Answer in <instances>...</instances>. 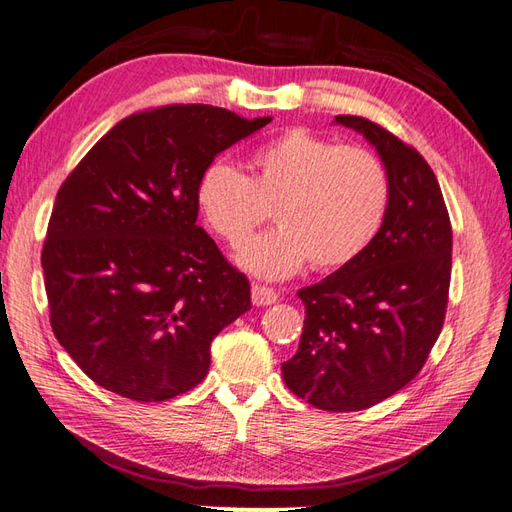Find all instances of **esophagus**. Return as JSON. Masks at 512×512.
<instances>
[{
	"label": "esophagus",
	"mask_w": 512,
	"mask_h": 512,
	"mask_svg": "<svg viewBox=\"0 0 512 512\" xmlns=\"http://www.w3.org/2000/svg\"><path fill=\"white\" fill-rule=\"evenodd\" d=\"M250 297H253L255 306H273V303L277 301L279 295H277V292H275L273 288L253 284V288H250Z\"/></svg>",
	"instance_id": "esophagus-1"
}]
</instances>
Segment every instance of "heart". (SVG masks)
<instances>
[{
    "label": "heart",
    "instance_id": "b5f03b06",
    "mask_svg": "<svg viewBox=\"0 0 512 512\" xmlns=\"http://www.w3.org/2000/svg\"><path fill=\"white\" fill-rule=\"evenodd\" d=\"M389 200V176L376 154L299 127L259 145L248 176L213 160L195 187L202 220L231 248L274 211L280 226L237 257L264 279H286L308 262L314 270L354 264L383 228Z\"/></svg>",
    "mask_w": 512,
    "mask_h": 512
}]
</instances>
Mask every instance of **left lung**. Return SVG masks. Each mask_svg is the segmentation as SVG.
Masks as SVG:
<instances>
[{
	"mask_svg": "<svg viewBox=\"0 0 512 512\" xmlns=\"http://www.w3.org/2000/svg\"><path fill=\"white\" fill-rule=\"evenodd\" d=\"M378 151L391 184L383 228L354 264L297 295L306 321L281 365L292 394L323 411L394 396L427 363L444 325L453 233L436 173L416 149L363 116H336Z\"/></svg>",
	"mask_w": 512,
	"mask_h": 512,
	"instance_id": "8db88e82",
	"label": "left lung"
}]
</instances>
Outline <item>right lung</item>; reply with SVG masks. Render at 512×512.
<instances>
[{"label":"right lung","mask_w":512,"mask_h":512,"mask_svg":"<svg viewBox=\"0 0 512 512\" xmlns=\"http://www.w3.org/2000/svg\"><path fill=\"white\" fill-rule=\"evenodd\" d=\"M268 123L213 105L136 112L61 184L41 253L50 325L96 385L176 398L202 383L211 341L250 310L246 275L195 224V187L220 151Z\"/></svg>","instance_id":"1"}]
</instances>
